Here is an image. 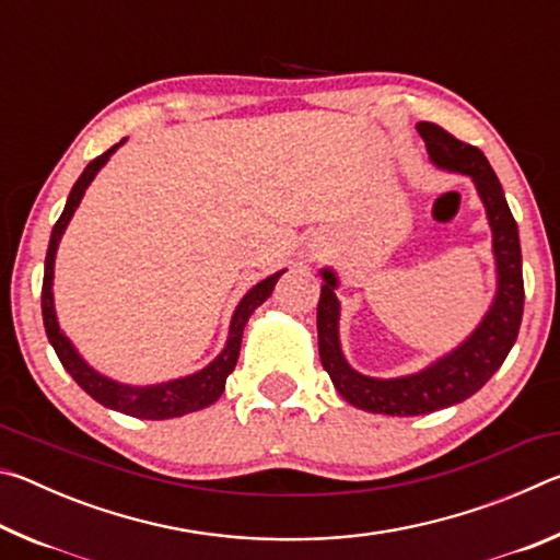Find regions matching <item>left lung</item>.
Returning <instances> with one entry per match:
<instances>
[{
	"label": "left lung",
	"mask_w": 560,
	"mask_h": 560,
	"mask_svg": "<svg viewBox=\"0 0 560 560\" xmlns=\"http://www.w3.org/2000/svg\"><path fill=\"white\" fill-rule=\"evenodd\" d=\"M424 138L428 153L434 165L452 173L469 175L477 185L481 200L487 207V217L494 232V254L499 271L497 301L481 326L464 340V343L430 365L428 371L395 377V381H375L355 373L346 363L338 343V299L336 277L324 271V289L318 299V353L326 373L334 381L336 390L350 405L368 412L381 415H428L442 407L467 400L494 375L504 363L511 346L516 343L521 316H524V273H521V244L518 226L511 214L504 189L491 170L489 160L479 148L454 138L438 122H420L417 126Z\"/></svg>",
	"instance_id": "obj_1"
}]
</instances>
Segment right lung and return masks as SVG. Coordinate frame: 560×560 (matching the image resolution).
Here are the masks:
<instances>
[{"label": "right lung", "instance_id": "add662e5", "mask_svg": "<svg viewBox=\"0 0 560 560\" xmlns=\"http://www.w3.org/2000/svg\"><path fill=\"white\" fill-rule=\"evenodd\" d=\"M122 143V140H120ZM118 143V145H120ZM113 145L106 153L98 155L96 160H91L83 170L81 177L75 179V185L71 189L69 200H66V207L59 220H56L54 230H51V240H49V249H46V261H44V283H42V316H44V328L46 336H49V343L54 346L56 355H59L61 365L71 373V377L79 383L83 390H86L93 400L110 407V410H118L122 415L130 417H140V420H167V417H179L195 410H202V407L212 405L217 397L224 393V381L226 375L234 371L236 358H240V348H242V334L249 316L254 314V308L261 306L264 301L271 296L273 287L283 271L273 273V277L264 279L257 283L246 296L242 299L240 306L234 311L232 318V328H230V340L220 355H217L205 371L179 377V381H170L163 385H148V387H130V385H120L116 381H108V377L98 375L96 371L83 363L75 353L73 346L66 340L61 334L59 324H56V314H54V293H51V281H54V257H56V246H59L61 234L66 230V224L73 217V210L79 207L83 192L91 185V179L96 177L98 170L108 163L110 153H116Z\"/></svg>", "mask_w": 560, "mask_h": 560}]
</instances>
